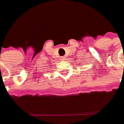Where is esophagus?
I'll use <instances>...</instances> for the list:
<instances>
[{
  "label": "esophagus",
  "instance_id": "esophagus-1",
  "mask_svg": "<svg viewBox=\"0 0 124 124\" xmlns=\"http://www.w3.org/2000/svg\"><path fill=\"white\" fill-rule=\"evenodd\" d=\"M60 59H61V60H65V57H64V56H61V57Z\"/></svg>",
  "mask_w": 124,
  "mask_h": 124
}]
</instances>
